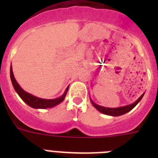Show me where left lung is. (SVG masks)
<instances>
[{
  "label": "left lung",
  "mask_w": 158,
  "mask_h": 158,
  "mask_svg": "<svg viewBox=\"0 0 158 158\" xmlns=\"http://www.w3.org/2000/svg\"><path fill=\"white\" fill-rule=\"evenodd\" d=\"M143 95H144V94H142V95L138 98L137 101L135 102L134 103L130 104V105L125 106H120V107H117V108L104 107V106H99L98 105V104L95 103V102H94L92 99H90V100H91V102L92 104H93V106H94V107L96 108L97 110H99L100 112L103 113V114H105V115H112V116H119V115H124V114H125V113L129 112L130 110H132L133 108L135 107V106L139 102L140 100H141L143 97Z\"/></svg>",
  "instance_id": "1"
}]
</instances>
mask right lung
<instances>
[{"label":"right lung","instance_id":"1","mask_svg":"<svg viewBox=\"0 0 158 158\" xmlns=\"http://www.w3.org/2000/svg\"><path fill=\"white\" fill-rule=\"evenodd\" d=\"M10 79L11 82H12V84H13L14 89L16 91V93L19 94V96L20 97L21 99L25 103L28 104L29 106L33 108H36V109H46V108H51L55 106L58 105L64 99L65 95L67 94V91H68V89H69V87H67L66 90L64 91V94L61 97L58 98L43 99L38 98V97L33 96L32 94H28V93L24 91L23 89H21L19 84L17 83V81L15 79L13 70H12V66L10 67Z\"/></svg>","mask_w":158,"mask_h":158}]
</instances>
